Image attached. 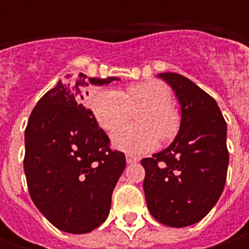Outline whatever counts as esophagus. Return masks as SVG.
Returning <instances> with one entry per match:
<instances>
[{
    "mask_svg": "<svg viewBox=\"0 0 249 249\" xmlns=\"http://www.w3.org/2000/svg\"><path fill=\"white\" fill-rule=\"evenodd\" d=\"M139 158L137 157H133V155H126V162L127 163H134V162H137Z\"/></svg>",
    "mask_w": 249,
    "mask_h": 249,
    "instance_id": "1",
    "label": "esophagus"
}]
</instances>
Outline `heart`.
<instances>
[{"label": "heart", "mask_w": 249, "mask_h": 249, "mask_svg": "<svg viewBox=\"0 0 249 249\" xmlns=\"http://www.w3.org/2000/svg\"><path fill=\"white\" fill-rule=\"evenodd\" d=\"M172 91L162 82L131 84L124 92L116 89L98 90L91 98L92 115L105 131H113L129 119L130 110L139 109V127H123L113 137V145L129 154H145L157 148L159 137L170 140L178 129V116L172 108Z\"/></svg>", "instance_id": "heart-1"}]
</instances>
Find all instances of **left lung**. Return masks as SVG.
Wrapping results in <instances>:
<instances>
[{"instance_id":"1","label":"left lung","mask_w":249,"mask_h":249,"mask_svg":"<svg viewBox=\"0 0 249 249\" xmlns=\"http://www.w3.org/2000/svg\"><path fill=\"white\" fill-rule=\"evenodd\" d=\"M176 92L181 122L176 139L144 158V194L151 215L170 227L199 222L225 188L229 151L227 126L216 101L177 73H159Z\"/></svg>"}]
</instances>
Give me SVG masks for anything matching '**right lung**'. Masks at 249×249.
I'll return each mask as SVG.
<instances>
[{"label":"right lung","instance_id":"right-lung-1","mask_svg":"<svg viewBox=\"0 0 249 249\" xmlns=\"http://www.w3.org/2000/svg\"><path fill=\"white\" fill-rule=\"evenodd\" d=\"M113 80L119 79H87L83 73L72 86L59 80L37 102L26 126L23 166L30 196L66 233H89L105 222L126 167L124 154L110 149L109 137L83 105L89 83Z\"/></svg>","mask_w":249,"mask_h":249}]
</instances>
